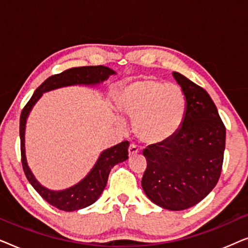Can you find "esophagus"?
<instances>
[{
	"instance_id": "1",
	"label": "esophagus",
	"mask_w": 248,
	"mask_h": 248,
	"mask_svg": "<svg viewBox=\"0 0 248 248\" xmlns=\"http://www.w3.org/2000/svg\"><path fill=\"white\" fill-rule=\"evenodd\" d=\"M139 154V149L135 144H131L130 147H128V155H130V157H133V155H138Z\"/></svg>"
}]
</instances>
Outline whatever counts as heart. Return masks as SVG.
<instances>
[{"instance_id":"obj_1","label":"heart","mask_w":248,"mask_h":248,"mask_svg":"<svg viewBox=\"0 0 248 248\" xmlns=\"http://www.w3.org/2000/svg\"><path fill=\"white\" fill-rule=\"evenodd\" d=\"M118 105L133 121L139 140L159 144L174 137L184 117L186 100L181 88L154 79H141L121 91Z\"/></svg>"}]
</instances>
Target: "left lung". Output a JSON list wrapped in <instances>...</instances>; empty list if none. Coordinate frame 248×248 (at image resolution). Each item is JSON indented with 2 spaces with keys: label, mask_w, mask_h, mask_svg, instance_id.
Segmentation results:
<instances>
[{
  "label": "left lung",
  "mask_w": 248,
  "mask_h": 248,
  "mask_svg": "<svg viewBox=\"0 0 248 248\" xmlns=\"http://www.w3.org/2000/svg\"><path fill=\"white\" fill-rule=\"evenodd\" d=\"M185 96L182 125L174 137L143 150L147 169L142 188L155 204L179 211L202 201L221 174L226 127L209 93L172 72Z\"/></svg>",
  "instance_id": "obj_1"
}]
</instances>
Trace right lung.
Wrapping results in <instances>:
<instances>
[{
	"mask_svg": "<svg viewBox=\"0 0 248 248\" xmlns=\"http://www.w3.org/2000/svg\"><path fill=\"white\" fill-rule=\"evenodd\" d=\"M116 72L109 67L104 65L97 66H81L72 67V69L65 70L62 73L54 74L46 79L40 86L37 88L32 97L23 107L20 116V145H21V162L22 168L25 171L26 177L28 179L32 187L38 192V194L48 202L50 205L63 210V211H77V210L87 208L97 201L101 195V193L106 187L108 175L110 169L115 165L127 160L128 158V141H123L114 147L106 149L101 152L99 158L93 169L89 171L82 181L78 184L71 186L62 191H52L46 188L37 181L32 171L30 170L28 162L26 158V148H25V131L26 122L31 111L32 107L38 101L44 93L47 91L59 89L62 87L69 86H96L107 80L111 74Z\"/></svg>",
	"mask_w": 248,
	"mask_h": 248,
	"instance_id": "add662e5",
	"label": "right lung"
}]
</instances>
